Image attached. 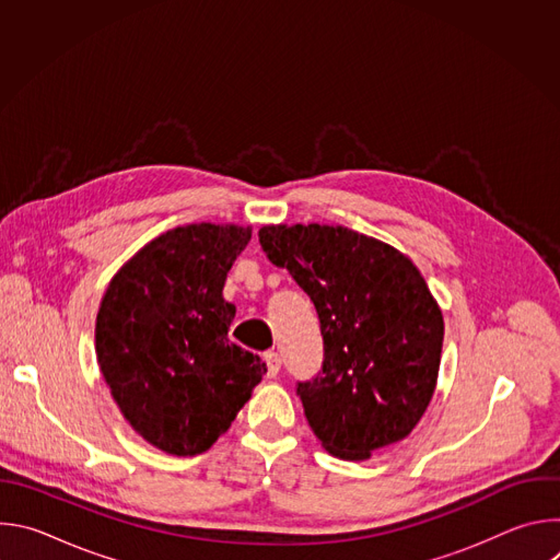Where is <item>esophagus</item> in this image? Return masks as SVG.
Here are the masks:
<instances>
[{
	"mask_svg": "<svg viewBox=\"0 0 560 560\" xmlns=\"http://www.w3.org/2000/svg\"><path fill=\"white\" fill-rule=\"evenodd\" d=\"M264 361H266V365H268V376H277L279 370H281V359H279V354H277L275 350H270V352L264 354Z\"/></svg>",
	"mask_w": 560,
	"mask_h": 560,
	"instance_id": "34e87169",
	"label": "esophagus"
}]
</instances>
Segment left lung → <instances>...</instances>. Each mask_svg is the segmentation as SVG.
Here are the masks:
<instances>
[{
    "instance_id": "left-lung-1",
    "label": "left lung",
    "mask_w": 560,
    "mask_h": 560,
    "mask_svg": "<svg viewBox=\"0 0 560 560\" xmlns=\"http://www.w3.org/2000/svg\"><path fill=\"white\" fill-rule=\"evenodd\" d=\"M266 257L316 307L324 370L299 383L305 419L337 458L404 441L439 378L443 314L410 257L343 225H264Z\"/></svg>"
}]
</instances>
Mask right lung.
Returning <instances> with one entry per match:
<instances>
[{"mask_svg": "<svg viewBox=\"0 0 560 560\" xmlns=\"http://www.w3.org/2000/svg\"><path fill=\"white\" fill-rule=\"evenodd\" d=\"M250 236L234 223L173 228L137 250L102 296L104 381L130 428L166 454L206 452L268 372L228 339L236 310L223 283Z\"/></svg>", "mask_w": 560, "mask_h": 560, "instance_id": "1", "label": "right lung"}]
</instances>
